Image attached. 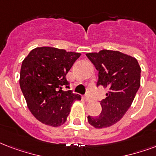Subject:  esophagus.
Segmentation results:
<instances>
[{
  "label": "esophagus",
  "mask_w": 156,
  "mask_h": 156,
  "mask_svg": "<svg viewBox=\"0 0 156 156\" xmlns=\"http://www.w3.org/2000/svg\"><path fill=\"white\" fill-rule=\"evenodd\" d=\"M83 99L85 100V101L87 102H89V101H91V98L87 96V95H86V96H84V97H83Z\"/></svg>",
  "instance_id": "34e87169"
}]
</instances>
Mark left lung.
<instances>
[{"label":"left lung","instance_id":"obj_1","mask_svg":"<svg viewBox=\"0 0 156 156\" xmlns=\"http://www.w3.org/2000/svg\"><path fill=\"white\" fill-rule=\"evenodd\" d=\"M98 73L97 85L108 88L99 116H88L96 128L114 125L120 120L133 103L141 84V67L134 57L117 51L102 50L86 54Z\"/></svg>","mask_w":156,"mask_h":156}]
</instances>
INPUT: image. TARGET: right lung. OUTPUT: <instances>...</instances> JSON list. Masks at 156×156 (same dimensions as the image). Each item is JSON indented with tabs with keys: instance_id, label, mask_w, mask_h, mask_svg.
Wrapping results in <instances>:
<instances>
[{
	"instance_id": "add662e5",
	"label": "right lung",
	"mask_w": 156,
	"mask_h": 156,
	"mask_svg": "<svg viewBox=\"0 0 156 156\" xmlns=\"http://www.w3.org/2000/svg\"><path fill=\"white\" fill-rule=\"evenodd\" d=\"M80 53L50 46L32 50L23 59L20 85L33 116L46 125L59 127L65 123L70 109L81 96L69 88L66 74Z\"/></svg>"
}]
</instances>
